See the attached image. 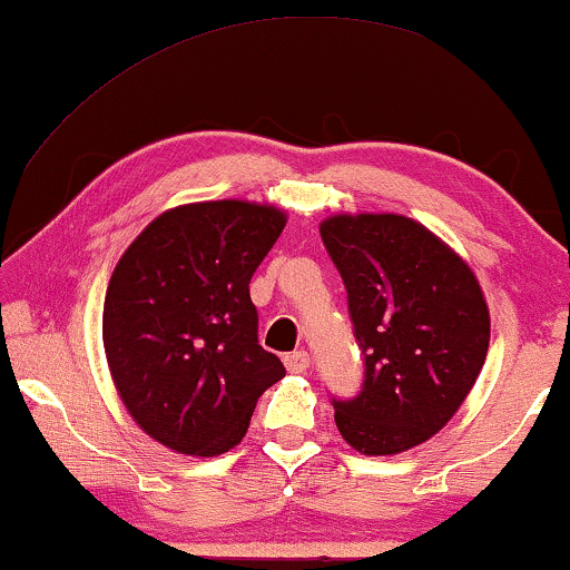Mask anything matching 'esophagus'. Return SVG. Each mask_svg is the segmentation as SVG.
Returning <instances> with one entry per match:
<instances>
[{
    "label": "esophagus",
    "mask_w": 570,
    "mask_h": 570,
    "mask_svg": "<svg viewBox=\"0 0 570 570\" xmlns=\"http://www.w3.org/2000/svg\"><path fill=\"white\" fill-rule=\"evenodd\" d=\"M308 365H311V355L306 350H295V353L285 355V368L291 373H306Z\"/></svg>",
    "instance_id": "1"
}]
</instances>
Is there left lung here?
<instances>
[{
	"label": "left lung",
	"mask_w": 570,
	"mask_h": 570,
	"mask_svg": "<svg viewBox=\"0 0 570 570\" xmlns=\"http://www.w3.org/2000/svg\"><path fill=\"white\" fill-rule=\"evenodd\" d=\"M318 230L363 355L361 392L332 396L334 423L361 454H400L439 433L478 381L485 298L472 269L410 217L337 215Z\"/></svg>",
	"instance_id": "1"
}]
</instances>
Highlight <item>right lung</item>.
Returning <instances> with one entry per match:
<instances>
[{"mask_svg":"<svg viewBox=\"0 0 570 570\" xmlns=\"http://www.w3.org/2000/svg\"><path fill=\"white\" fill-rule=\"evenodd\" d=\"M283 228L275 207L199 202L155 217L116 264L104 303L108 368L129 415L163 446L225 454L285 376L259 345L248 295Z\"/></svg>","mask_w":570,"mask_h":570,"instance_id":"add662e5","label":"right lung"}]
</instances>
